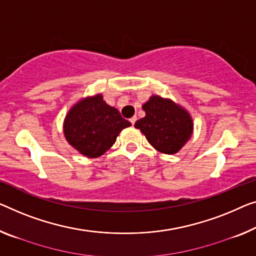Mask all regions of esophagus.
<instances>
[{"instance_id":"34e87169","label":"esophagus","mask_w":256,"mask_h":256,"mask_svg":"<svg viewBox=\"0 0 256 256\" xmlns=\"http://www.w3.org/2000/svg\"><path fill=\"white\" fill-rule=\"evenodd\" d=\"M130 122H131V124H132V125H134V123L136 122V116H133L132 118H130Z\"/></svg>"}]
</instances>
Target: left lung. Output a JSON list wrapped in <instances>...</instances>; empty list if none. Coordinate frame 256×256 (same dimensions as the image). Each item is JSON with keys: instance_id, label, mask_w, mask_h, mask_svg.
Returning a JSON list of instances; mask_svg holds the SVG:
<instances>
[{"instance_id": "left-lung-1", "label": "left lung", "mask_w": 256, "mask_h": 256, "mask_svg": "<svg viewBox=\"0 0 256 256\" xmlns=\"http://www.w3.org/2000/svg\"><path fill=\"white\" fill-rule=\"evenodd\" d=\"M142 109L146 116L136 120L134 126L158 152L174 154L192 136L190 116L172 101L154 95L142 106Z\"/></svg>"}]
</instances>
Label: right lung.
<instances>
[{"label":"right lung","instance_id":"right-lung-1","mask_svg":"<svg viewBox=\"0 0 256 256\" xmlns=\"http://www.w3.org/2000/svg\"><path fill=\"white\" fill-rule=\"evenodd\" d=\"M130 125L98 94L72 106L64 122V134L68 144L82 155L98 158L115 144L122 130Z\"/></svg>","mask_w":256,"mask_h":256}]
</instances>
